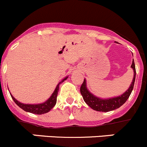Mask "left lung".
I'll return each mask as SVG.
<instances>
[{
	"label": "left lung",
	"instance_id": "1",
	"mask_svg": "<svg viewBox=\"0 0 147 147\" xmlns=\"http://www.w3.org/2000/svg\"><path fill=\"white\" fill-rule=\"evenodd\" d=\"M115 43H119L117 41H115ZM131 68L134 71V77L129 88L121 95L116 97H112V98H102L93 94L92 93L88 91L86 86V80L84 78V82H83L81 88H80V91H81V94L82 95L84 101L86 103L87 105H88V107H90L92 109L95 110V111H102V112H108V111H113V110H115L121 107L126 102V100L129 98V96H130L131 93L133 90L134 85L135 78H136V69H135L134 59L132 61Z\"/></svg>",
	"mask_w": 147,
	"mask_h": 147
}]
</instances>
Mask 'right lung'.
Returning <instances> with one entry per match:
<instances>
[{
	"label": "right lung",
	"mask_w": 147,
	"mask_h": 147,
	"mask_svg": "<svg viewBox=\"0 0 147 147\" xmlns=\"http://www.w3.org/2000/svg\"><path fill=\"white\" fill-rule=\"evenodd\" d=\"M69 76H66L63 78V80L60 81V82L58 84V85L56 86V88H55L54 91L53 92V94H51L49 98H48L45 102L40 103V104H23V103L20 102L18 100L16 99L13 96L12 94L10 93L11 97H12L13 100L14 101V102L21 109H22L23 110H24L26 112H30L32 114H43L48 113L49 111H50L54 107V106L56 104V100H57V95L58 92H59V85H60L61 83H63V81H66L68 78Z\"/></svg>",
	"instance_id": "1"
}]
</instances>
